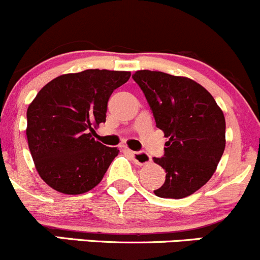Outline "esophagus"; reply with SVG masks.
I'll return each instance as SVG.
<instances>
[{
    "label": "esophagus",
    "mask_w": 260,
    "mask_h": 260,
    "mask_svg": "<svg viewBox=\"0 0 260 260\" xmlns=\"http://www.w3.org/2000/svg\"><path fill=\"white\" fill-rule=\"evenodd\" d=\"M128 153H129L131 157H132V159L136 162V165L143 166V165H147V163H149V162H151V160H152L151 155L147 154L146 152H133V151H128Z\"/></svg>",
    "instance_id": "34e87169"
}]
</instances>
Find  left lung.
<instances>
[{
  "label": "left lung",
  "instance_id": "obj_1",
  "mask_svg": "<svg viewBox=\"0 0 260 260\" xmlns=\"http://www.w3.org/2000/svg\"><path fill=\"white\" fill-rule=\"evenodd\" d=\"M144 93L157 127L165 132V154L153 158L166 171L160 198L179 199L203 187L225 148V119L212 94L185 77L137 71L132 76Z\"/></svg>",
  "mask_w": 260,
  "mask_h": 260
}]
</instances>
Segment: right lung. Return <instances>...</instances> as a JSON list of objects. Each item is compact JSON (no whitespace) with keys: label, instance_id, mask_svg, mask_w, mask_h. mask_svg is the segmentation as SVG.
<instances>
[{"label":"right lung","instance_id":"right-lung-1","mask_svg":"<svg viewBox=\"0 0 260 260\" xmlns=\"http://www.w3.org/2000/svg\"><path fill=\"white\" fill-rule=\"evenodd\" d=\"M131 72L86 70L48 82L27 109V141L41 178L64 194H82L101 182L118 149L94 141L108 100Z\"/></svg>","mask_w":260,"mask_h":260}]
</instances>
